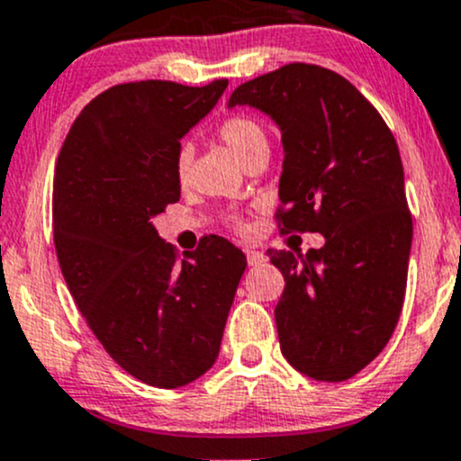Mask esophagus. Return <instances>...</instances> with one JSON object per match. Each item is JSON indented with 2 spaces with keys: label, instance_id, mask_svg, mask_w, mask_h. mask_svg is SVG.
Masks as SVG:
<instances>
[{
  "label": "esophagus",
  "instance_id": "1",
  "mask_svg": "<svg viewBox=\"0 0 461 461\" xmlns=\"http://www.w3.org/2000/svg\"><path fill=\"white\" fill-rule=\"evenodd\" d=\"M248 263L249 265H258V263H263L265 260V254L263 252H258V249H248Z\"/></svg>",
  "mask_w": 461,
  "mask_h": 461
}]
</instances>
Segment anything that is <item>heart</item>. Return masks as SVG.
Segmentation results:
<instances>
[{
    "instance_id": "1",
    "label": "heart",
    "mask_w": 461,
    "mask_h": 461,
    "mask_svg": "<svg viewBox=\"0 0 461 461\" xmlns=\"http://www.w3.org/2000/svg\"><path fill=\"white\" fill-rule=\"evenodd\" d=\"M218 138H221V140L230 147V151L243 162L248 160L254 151H258L260 147H267V136H265V129L260 127L258 120L243 113L230 115V118L222 120V122L218 124ZM192 147H189V144H180L178 151H176L174 156V174L180 185L187 183L189 169H192Z\"/></svg>"
}]
</instances>
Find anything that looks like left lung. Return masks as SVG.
<instances>
[{"instance_id":"obj_1","label":"left lung","mask_w":461,"mask_h":461,"mask_svg":"<svg viewBox=\"0 0 461 461\" xmlns=\"http://www.w3.org/2000/svg\"><path fill=\"white\" fill-rule=\"evenodd\" d=\"M281 129V234L319 231L321 249H269L285 287L281 352L317 381L364 370L397 328L406 294L412 216L397 140L350 82L317 64H285L231 93Z\"/></svg>"}]
</instances>
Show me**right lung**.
Wrapping results in <instances>:
<instances>
[{
	"label": "right lung",
	"mask_w": 461,
	"mask_h": 461,
	"mask_svg": "<svg viewBox=\"0 0 461 461\" xmlns=\"http://www.w3.org/2000/svg\"><path fill=\"white\" fill-rule=\"evenodd\" d=\"M225 88L227 80L106 88L77 115L55 165L53 240L68 292L111 359L156 388H180L212 368L248 267L213 234L178 260L153 227L180 201V138Z\"/></svg>",
	"instance_id": "right-lung-1"
}]
</instances>
